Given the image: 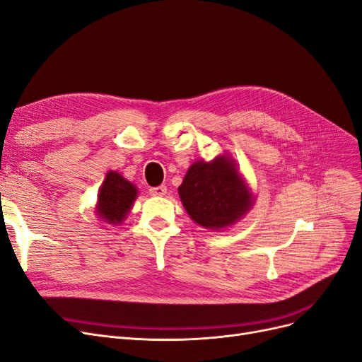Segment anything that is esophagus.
I'll list each match as a JSON object with an SVG mask.
<instances>
[{"label":"esophagus","mask_w":362,"mask_h":362,"mask_svg":"<svg viewBox=\"0 0 362 362\" xmlns=\"http://www.w3.org/2000/svg\"><path fill=\"white\" fill-rule=\"evenodd\" d=\"M149 194L153 195V197H163L167 194V186L165 185H161V186H155V187H151L149 189Z\"/></svg>","instance_id":"obj_1"}]
</instances>
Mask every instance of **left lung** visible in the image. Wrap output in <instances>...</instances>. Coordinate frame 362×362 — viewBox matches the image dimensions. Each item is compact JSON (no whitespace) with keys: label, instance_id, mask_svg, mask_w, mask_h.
Masks as SVG:
<instances>
[{"label":"left lung","instance_id":"obj_1","mask_svg":"<svg viewBox=\"0 0 362 362\" xmlns=\"http://www.w3.org/2000/svg\"><path fill=\"white\" fill-rule=\"evenodd\" d=\"M179 195L195 222L210 229L237 222L251 204L247 186L225 156L192 164L179 186Z\"/></svg>","mask_w":362,"mask_h":362}]
</instances>
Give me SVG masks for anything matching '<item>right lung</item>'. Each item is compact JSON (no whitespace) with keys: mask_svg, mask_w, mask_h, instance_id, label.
<instances>
[{"mask_svg":"<svg viewBox=\"0 0 362 362\" xmlns=\"http://www.w3.org/2000/svg\"><path fill=\"white\" fill-rule=\"evenodd\" d=\"M136 197L137 189L129 180L115 171L107 173L99 192L98 213L107 223H119Z\"/></svg>","mask_w":362,"mask_h":362,"instance_id":"obj_1","label":"right lung"}]
</instances>
